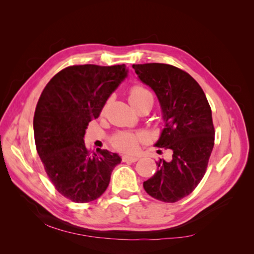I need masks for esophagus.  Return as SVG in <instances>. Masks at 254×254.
<instances>
[{
  "label": "esophagus",
  "mask_w": 254,
  "mask_h": 254,
  "mask_svg": "<svg viewBox=\"0 0 254 254\" xmlns=\"http://www.w3.org/2000/svg\"><path fill=\"white\" fill-rule=\"evenodd\" d=\"M122 160L124 162H135V161L139 160V158L133 157V156H123L122 157Z\"/></svg>",
  "instance_id": "1"
}]
</instances>
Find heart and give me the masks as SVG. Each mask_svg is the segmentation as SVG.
<instances>
[{
	"mask_svg": "<svg viewBox=\"0 0 254 254\" xmlns=\"http://www.w3.org/2000/svg\"><path fill=\"white\" fill-rule=\"evenodd\" d=\"M128 101L131 105L137 111L145 105L153 104V96L150 91L143 86L136 85L131 88ZM145 135L142 133H131V132H119L112 137V144L120 151L133 152L137 148V143L143 141Z\"/></svg>",
	"mask_w": 254,
	"mask_h": 254,
	"instance_id": "b5f03b06",
	"label": "heart"
}]
</instances>
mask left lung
Here are the masks:
<instances>
[{
	"mask_svg": "<svg viewBox=\"0 0 254 254\" xmlns=\"http://www.w3.org/2000/svg\"><path fill=\"white\" fill-rule=\"evenodd\" d=\"M132 67L161 107L165 127L154 145L173 151L170 161L160 159L143 188L153 198L175 203L190 194L205 175L214 147L212 110L203 89L186 71L158 63Z\"/></svg>",
	"mask_w": 254,
	"mask_h": 254,
	"instance_id": "left-lung-1",
	"label": "left lung"
}]
</instances>
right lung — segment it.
Returning a JSON list of instances; mask_svg holds the SVG:
<instances>
[{
	"label": "right lung",
	"mask_w": 254,
	"mask_h": 254,
	"mask_svg": "<svg viewBox=\"0 0 254 254\" xmlns=\"http://www.w3.org/2000/svg\"><path fill=\"white\" fill-rule=\"evenodd\" d=\"M126 65L67 67L45 87L34 112V141L56 189L75 203L95 200L121 162L118 153L88 152L84 136L106 101L127 77Z\"/></svg>",
	"instance_id": "add662e5"
}]
</instances>
